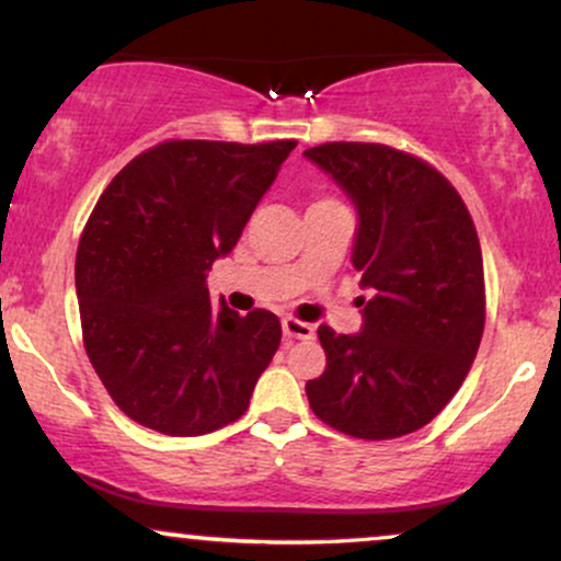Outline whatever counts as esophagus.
Masks as SVG:
<instances>
[{
    "mask_svg": "<svg viewBox=\"0 0 561 561\" xmlns=\"http://www.w3.org/2000/svg\"><path fill=\"white\" fill-rule=\"evenodd\" d=\"M282 332H285L287 340H311L313 324H306V321L287 317V319H282Z\"/></svg>",
    "mask_w": 561,
    "mask_h": 561,
    "instance_id": "1",
    "label": "esophagus"
}]
</instances>
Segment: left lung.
<instances>
[{"label":"left lung","mask_w":561,"mask_h":561,"mask_svg":"<svg viewBox=\"0 0 561 561\" xmlns=\"http://www.w3.org/2000/svg\"><path fill=\"white\" fill-rule=\"evenodd\" d=\"M358 216L353 268L371 289L362 332L319 327L324 375L313 414L340 433L390 440L433 422L465 382L485 327L478 231L443 173L385 145L330 141L302 152Z\"/></svg>","instance_id":"obj_1"}]
</instances>
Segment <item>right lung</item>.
Listing matches in <instances>:
<instances>
[{"label": "right lung", "instance_id": "obj_1", "mask_svg": "<svg viewBox=\"0 0 561 561\" xmlns=\"http://www.w3.org/2000/svg\"><path fill=\"white\" fill-rule=\"evenodd\" d=\"M295 150L163 141L102 192L76 253L87 356L111 398L156 433L195 437L248 411L282 324L210 306L214 261L234 250L255 205Z\"/></svg>", "mask_w": 561, "mask_h": 561}]
</instances>
